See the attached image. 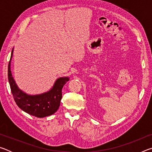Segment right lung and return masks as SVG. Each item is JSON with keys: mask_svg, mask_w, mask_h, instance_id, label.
I'll list each match as a JSON object with an SVG mask.
<instances>
[{"mask_svg": "<svg viewBox=\"0 0 152 152\" xmlns=\"http://www.w3.org/2000/svg\"><path fill=\"white\" fill-rule=\"evenodd\" d=\"M14 48L11 51L8 66V79L11 92L17 106L25 113L33 116L43 118L53 115L57 111L62 97L61 90L70 78L60 77L55 81L53 86L47 92L38 94H29L19 88L12 77L11 64Z\"/></svg>", "mask_w": 152, "mask_h": 152, "instance_id": "add662e5", "label": "right lung"}]
</instances>
